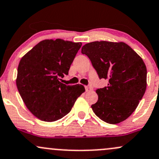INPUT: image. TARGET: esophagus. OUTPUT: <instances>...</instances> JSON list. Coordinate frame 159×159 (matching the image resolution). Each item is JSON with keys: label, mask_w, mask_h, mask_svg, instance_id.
Listing matches in <instances>:
<instances>
[{"label": "esophagus", "mask_w": 159, "mask_h": 159, "mask_svg": "<svg viewBox=\"0 0 159 159\" xmlns=\"http://www.w3.org/2000/svg\"><path fill=\"white\" fill-rule=\"evenodd\" d=\"M85 89H86V91H90V90H93V88L91 86H86Z\"/></svg>", "instance_id": "1"}]
</instances>
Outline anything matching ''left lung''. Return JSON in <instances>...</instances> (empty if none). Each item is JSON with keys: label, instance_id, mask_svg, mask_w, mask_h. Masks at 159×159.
I'll use <instances>...</instances> for the list:
<instances>
[{"label": "left lung", "instance_id": "8db88e82", "mask_svg": "<svg viewBox=\"0 0 159 159\" xmlns=\"http://www.w3.org/2000/svg\"><path fill=\"white\" fill-rule=\"evenodd\" d=\"M81 53L88 57L99 78L109 81L97 89L98 100L91 106L96 116L106 123L125 121L135 111L146 89V67L143 60L124 42L93 41Z\"/></svg>", "mask_w": 159, "mask_h": 159}]
</instances>
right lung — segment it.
<instances>
[{
  "instance_id": "add662e5",
  "label": "right lung",
  "mask_w": 159,
  "mask_h": 159,
  "mask_svg": "<svg viewBox=\"0 0 159 159\" xmlns=\"http://www.w3.org/2000/svg\"><path fill=\"white\" fill-rule=\"evenodd\" d=\"M81 42L62 39L40 41L21 59L17 69L16 86L29 111L43 121L64 117L85 91L81 84L61 82L68 75Z\"/></svg>"
}]
</instances>
